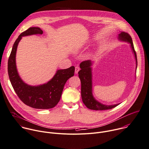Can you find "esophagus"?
Instances as JSON below:
<instances>
[{"instance_id": "1", "label": "esophagus", "mask_w": 149, "mask_h": 149, "mask_svg": "<svg viewBox=\"0 0 149 149\" xmlns=\"http://www.w3.org/2000/svg\"><path fill=\"white\" fill-rule=\"evenodd\" d=\"M79 70H80V68L78 66H76L75 68V74H78V72L79 71Z\"/></svg>"}]
</instances>
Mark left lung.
Masks as SVG:
<instances>
[{"instance_id": "obj_1", "label": "left lung", "mask_w": 149, "mask_h": 149, "mask_svg": "<svg viewBox=\"0 0 149 149\" xmlns=\"http://www.w3.org/2000/svg\"><path fill=\"white\" fill-rule=\"evenodd\" d=\"M119 38L120 40L127 41L130 43L131 47L134 54L137 65V61L136 53L134 50V48L131 36L127 33L123 31L119 34ZM91 65L92 63L90 60H86L82 61L80 64V68L81 70L78 72L79 78L81 82V96L83 103L88 109L96 111L111 109L117 107L119 104H116L113 105H103L95 100V98L93 97L92 93V74L91 68Z\"/></svg>"}]
</instances>
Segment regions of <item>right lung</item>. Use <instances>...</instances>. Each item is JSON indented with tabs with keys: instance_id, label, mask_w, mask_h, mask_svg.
<instances>
[{
	"instance_id": "add662e5",
	"label": "right lung",
	"mask_w": 149,
	"mask_h": 149,
	"mask_svg": "<svg viewBox=\"0 0 149 149\" xmlns=\"http://www.w3.org/2000/svg\"><path fill=\"white\" fill-rule=\"evenodd\" d=\"M38 27H30L22 33L15 41L8 60V74L12 85L20 100L26 105L36 109L53 108L60 100L64 86L67 81L74 76L75 67L60 70L47 84L39 86H30L20 78L16 66V53L19 42L22 36L42 34Z\"/></svg>"
}]
</instances>
